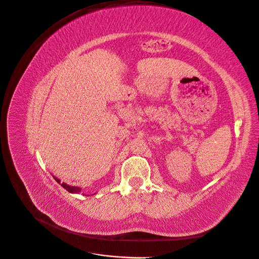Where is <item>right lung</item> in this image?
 <instances>
[{
	"label": "right lung",
	"instance_id": "add662e5",
	"mask_svg": "<svg viewBox=\"0 0 259 259\" xmlns=\"http://www.w3.org/2000/svg\"><path fill=\"white\" fill-rule=\"evenodd\" d=\"M56 179V181L58 182V183H60V180L59 179H57V178H54ZM61 186L63 187V188H65L68 192H70V193H79L81 190H80V188H78V187H73V186H69V185H67V184H65V183H62L61 184Z\"/></svg>",
	"mask_w": 259,
	"mask_h": 259
}]
</instances>
